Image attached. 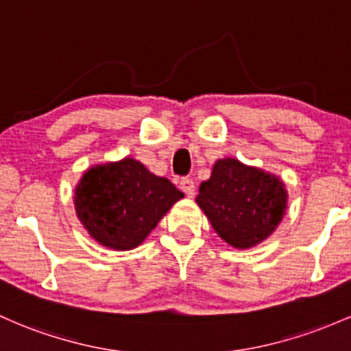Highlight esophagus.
Returning a JSON list of instances; mask_svg holds the SVG:
<instances>
[{
	"instance_id": "obj_1",
	"label": "esophagus",
	"mask_w": 351,
	"mask_h": 351,
	"mask_svg": "<svg viewBox=\"0 0 351 351\" xmlns=\"http://www.w3.org/2000/svg\"><path fill=\"white\" fill-rule=\"evenodd\" d=\"M180 188H182V191H184V195H188V196L195 195V182L191 178L180 180Z\"/></svg>"
}]
</instances>
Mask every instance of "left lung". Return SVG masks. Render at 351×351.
Listing matches in <instances>:
<instances>
[{
    "label": "left lung",
    "mask_w": 351,
    "mask_h": 351,
    "mask_svg": "<svg viewBox=\"0 0 351 351\" xmlns=\"http://www.w3.org/2000/svg\"><path fill=\"white\" fill-rule=\"evenodd\" d=\"M196 203L226 243L250 248L282 221L287 190L276 176L226 158L217 161L211 178L202 183Z\"/></svg>",
    "instance_id": "8db88e82"
}]
</instances>
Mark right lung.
Segmentation results:
<instances>
[{"mask_svg":"<svg viewBox=\"0 0 351 351\" xmlns=\"http://www.w3.org/2000/svg\"><path fill=\"white\" fill-rule=\"evenodd\" d=\"M183 193L132 158L88 169L76 186L80 221L101 245L136 248Z\"/></svg>","mask_w":351,"mask_h":351,"instance_id":"1","label":"right lung"}]
</instances>
